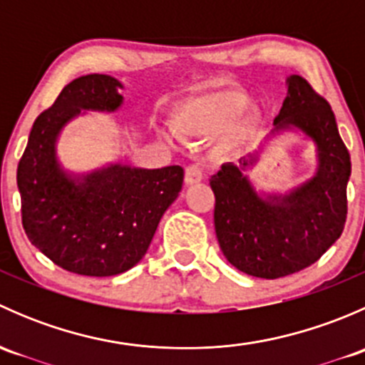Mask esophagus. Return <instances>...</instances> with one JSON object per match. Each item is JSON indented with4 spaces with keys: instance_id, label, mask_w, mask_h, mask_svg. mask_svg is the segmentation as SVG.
<instances>
[{
    "instance_id": "34e87169",
    "label": "esophagus",
    "mask_w": 365,
    "mask_h": 365,
    "mask_svg": "<svg viewBox=\"0 0 365 365\" xmlns=\"http://www.w3.org/2000/svg\"><path fill=\"white\" fill-rule=\"evenodd\" d=\"M203 180V171H201L200 165L192 164L185 169V183L187 185H194V183H200Z\"/></svg>"
}]
</instances>
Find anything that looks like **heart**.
<instances>
[{
  "label": "heart",
  "instance_id": "b5f03b06",
  "mask_svg": "<svg viewBox=\"0 0 365 365\" xmlns=\"http://www.w3.org/2000/svg\"><path fill=\"white\" fill-rule=\"evenodd\" d=\"M247 95L237 88H220L194 95L173 111V127L185 138L219 134L222 153H235L252 141L261 128V114L247 108Z\"/></svg>",
  "mask_w": 365,
  "mask_h": 365
}]
</instances>
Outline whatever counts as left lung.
<instances>
[{"instance_id": "8db88e82", "label": "left lung", "mask_w": 365, "mask_h": 365, "mask_svg": "<svg viewBox=\"0 0 365 365\" xmlns=\"http://www.w3.org/2000/svg\"><path fill=\"white\" fill-rule=\"evenodd\" d=\"M277 130L298 127L318 146V173L288 196L261 200L240 168L224 164L210 180L215 194L217 240L226 259L244 274L279 279L311 267L341 237L348 213L351 160L329 102L307 79L288 77V97L274 120Z\"/></svg>"}]
</instances>
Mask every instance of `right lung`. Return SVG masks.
Segmentation results:
<instances>
[{
	"instance_id": "right-lung-1",
	"label": "right lung",
	"mask_w": 365,
	"mask_h": 365,
	"mask_svg": "<svg viewBox=\"0 0 365 365\" xmlns=\"http://www.w3.org/2000/svg\"><path fill=\"white\" fill-rule=\"evenodd\" d=\"M121 84L88 73L68 83L36 116L17 165L21 215L29 242L63 270L109 277L130 270L150 247L160 217L182 190L183 169L111 165L84 176L65 175L54 143L81 109L114 111Z\"/></svg>"
}]
</instances>
